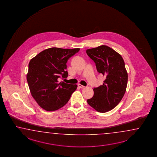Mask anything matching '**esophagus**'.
Segmentation results:
<instances>
[{
	"instance_id": "1",
	"label": "esophagus",
	"mask_w": 157,
	"mask_h": 157,
	"mask_svg": "<svg viewBox=\"0 0 157 157\" xmlns=\"http://www.w3.org/2000/svg\"><path fill=\"white\" fill-rule=\"evenodd\" d=\"M78 87H80V88H84V87H85V86H83V85H82V84H78Z\"/></svg>"
}]
</instances>
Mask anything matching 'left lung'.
Returning a JSON list of instances; mask_svg holds the SVG:
<instances>
[{
  "label": "left lung",
  "instance_id": "8db88e82",
  "mask_svg": "<svg viewBox=\"0 0 157 157\" xmlns=\"http://www.w3.org/2000/svg\"><path fill=\"white\" fill-rule=\"evenodd\" d=\"M86 53L95 63L99 73L105 77L103 85L94 88V95L87 100L96 111L105 113L113 109L126 91L128 73L121 56L106 45L89 49Z\"/></svg>",
  "mask_w": 157,
  "mask_h": 157
}]
</instances>
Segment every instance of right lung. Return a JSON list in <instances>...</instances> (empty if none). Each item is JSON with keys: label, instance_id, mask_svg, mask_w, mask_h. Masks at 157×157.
<instances>
[{"label": "right lung", "instance_id": "add662e5", "mask_svg": "<svg viewBox=\"0 0 157 157\" xmlns=\"http://www.w3.org/2000/svg\"><path fill=\"white\" fill-rule=\"evenodd\" d=\"M80 50L51 48L43 50L31 59L27 80L31 95L38 105L47 111H56L68 102L77 84L58 82L66 78V63Z\"/></svg>", "mask_w": 157, "mask_h": 157}]
</instances>
